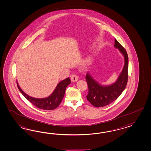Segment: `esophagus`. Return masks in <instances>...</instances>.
<instances>
[{
  "mask_svg": "<svg viewBox=\"0 0 151 151\" xmlns=\"http://www.w3.org/2000/svg\"><path fill=\"white\" fill-rule=\"evenodd\" d=\"M71 80L73 82L77 81L78 80V76H77L76 75H75V74L71 76Z\"/></svg>",
  "mask_w": 151,
  "mask_h": 151,
  "instance_id": "1",
  "label": "esophagus"
}]
</instances>
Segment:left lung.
Segmentation results:
<instances>
[{"label": "left lung", "mask_w": 151, "mask_h": 151, "mask_svg": "<svg viewBox=\"0 0 151 151\" xmlns=\"http://www.w3.org/2000/svg\"><path fill=\"white\" fill-rule=\"evenodd\" d=\"M114 47L118 48L124 57V65L122 73L114 83L103 86L94 80L90 73H87L86 80L88 87V93L87 99L96 107H102L109 105L114 102L125 90L128 80L129 58L127 51L116 39H115Z\"/></svg>", "instance_id": "obj_1"}]
</instances>
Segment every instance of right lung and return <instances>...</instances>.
I'll list each match as a JSON object with an SVG mask.
<instances>
[{
  "label": "right lung",
  "instance_id": "obj_1",
  "mask_svg": "<svg viewBox=\"0 0 151 151\" xmlns=\"http://www.w3.org/2000/svg\"><path fill=\"white\" fill-rule=\"evenodd\" d=\"M71 83L69 78L60 82L53 93L49 97L47 98H36L32 97L25 93L21 89L20 86L17 82V85L21 93L23 94L25 98L29 102H31L33 106H36L39 109L43 110H53L57 108L60 104L63 97L64 96L66 87Z\"/></svg>",
  "mask_w": 151,
  "mask_h": 151
}]
</instances>
